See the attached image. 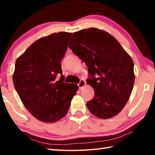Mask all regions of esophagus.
Returning <instances> with one entry per match:
<instances>
[{
    "instance_id": "34e87169",
    "label": "esophagus",
    "mask_w": 155,
    "mask_h": 155,
    "mask_svg": "<svg viewBox=\"0 0 155 155\" xmlns=\"http://www.w3.org/2000/svg\"><path fill=\"white\" fill-rule=\"evenodd\" d=\"M85 84H86L85 81H84V80H83V79H81V80L80 81L79 83L78 84V87H79V88H82L83 87H84V86L85 85Z\"/></svg>"
}]
</instances>
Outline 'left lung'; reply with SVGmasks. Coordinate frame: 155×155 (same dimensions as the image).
<instances>
[{"label": "left lung", "mask_w": 155, "mask_h": 155, "mask_svg": "<svg viewBox=\"0 0 155 155\" xmlns=\"http://www.w3.org/2000/svg\"><path fill=\"white\" fill-rule=\"evenodd\" d=\"M69 48L88 68L86 81L94 90L87 102L90 111L101 119L118 114L127 104L135 81L134 64L116 39L106 31L89 28L73 33Z\"/></svg>", "instance_id": "8db88e82"}]
</instances>
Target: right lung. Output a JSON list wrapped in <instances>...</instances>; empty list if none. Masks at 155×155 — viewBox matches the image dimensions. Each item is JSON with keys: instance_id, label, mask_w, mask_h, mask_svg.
I'll return each mask as SVG.
<instances>
[{"instance_id": "obj_1", "label": "right lung", "mask_w": 155, "mask_h": 155, "mask_svg": "<svg viewBox=\"0 0 155 155\" xmlns=\"http://www.w3.org/2000/svg\"><path fill=\"white\" fill-rule=\"evenodd\" d=\"M71 33L59 32L33 43L15 64L13 82L21 101L33 117L44 122L64 117L78 90L75 84L64 83L61 61Z\"/></svg>"}]
</instances>
